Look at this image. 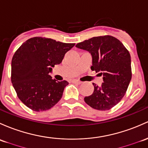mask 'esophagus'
Segmentation results:
<instances>
[{
    "label": "esophagus",
    "instance_id": "1",
    "mask_svg": "<svg viewBox=\"0 0 148 148\" xmlns=\"http://www.w3.org/2000/svg\"><path fill=\"white\" fill-rule=\"evenodd\" d=\"M72 82H73V83L78 84V85H80V84L82 83V82H81V81H80V80H73Z\"/></svg>",
    "mask_w": 148,
    "mask_h": 148
}]
</instances>
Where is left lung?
Listing matches in <instances>:
<instances>
[{"label": "left lung", "instance_id": "8db88e82", "mask_svg": "<svg viewBox=\"0 0 148 148\" xmlns=\"http://www.w3.org/2000/svg\"><path fill=\"white\" fill-rule=\"evenodd\" d=\"M75 47L91 53V70L99 72L104 81L101 86L92 83V95L85 97L84 100L95 109L109 110L122 99L131 82L129 52L118 39L109 35L95 36L78 43Z\"/></svg>", "mask_w": 148, "mask_h": 148}]
</instances>
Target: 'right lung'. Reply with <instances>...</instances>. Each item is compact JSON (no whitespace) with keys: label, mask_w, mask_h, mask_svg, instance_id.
<instances>
[{"label":"right lung","mask_w":148,"mask_h":148,"mask_svg":"<svg viewBox=\"0 0 148 148\" xmlns=\"http://www.w3.org/2000/svg\"><path fill=\"white\" fill-rule=\"evenodd\" d=\"M74 46L39 36L20 46L12 57L11 82L24 104L33 111L43 112L59 101L68 82L52 79L49 73Z\"/></svg>","instance_id":"1"}]
</instances>
